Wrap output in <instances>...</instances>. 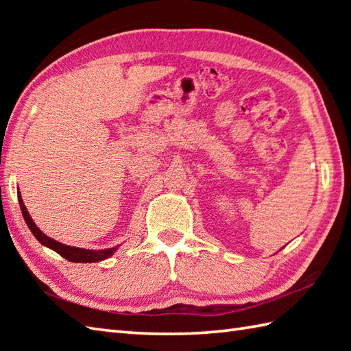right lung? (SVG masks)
Here are the masks:
<instances>
[{
  "mask_svg": "<svg viewBox=\"0 0 351 351\" xmlns=\"http://www.w3.org/2000/svg\"><path fill=\"white\" fill-rule=\"evenodd\" d=\"M18 200H19L22 215H24V220L28 225L29 230L33 232V235L37 238V241L42 243L43 245H47V247L52 249L54 252H57L58 255H62L64 259L71 261V263H98V261L110 258L119 247V245H116V247L104 249V250H87V249L72 247V245H66V244H62V243H58L56 240H52V238L45 235L42 230L34 225V221H33L32 217H29V214L27 211L24 202H22L21 195L18 196Z\"/></svg>",
  "mask_w": 351,
  "mask_h": 351,
  "instance_id": "obj_1",
  "label": "right lung"
}]
</instances>
